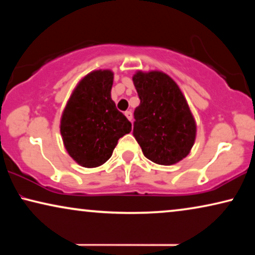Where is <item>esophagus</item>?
Returning <instances> with one entry per match:
<instances>
[{
  "label": "esophagus",
  "mask_w": 255,
  "mask_h": 255,
  "mask_svg": "<svg viewBox=\"0 0 255 255\" xmlns=\"http://www.w3.org/2000/svg\"><path fill=\"white\" fill-rule=\"evenodd\" d=\"M124 115H125V116H127V118H128V121L132 122V118H133V116H132V113H131V111H128H128H125Z\"/></svg>",
  "instance_id": "esophagus-1"
}]
</instances>
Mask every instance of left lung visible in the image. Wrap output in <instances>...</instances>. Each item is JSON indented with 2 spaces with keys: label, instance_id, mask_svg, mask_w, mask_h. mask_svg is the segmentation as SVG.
<instances>
[{
  "label": "left lung",
  "instance_id": "left-lung-1",
  "mask_svg": "<svg viewBox=\"0 0 255 255\" xmlns=\"http://www.w3.org/2000/svg\"><path fill=\"white\" fill-rule=\"evenodd\" d=\"M140 104L134 110L133 135L146 158L170 166L190 153L196 122L176 82L161 71L133 75Z\"/></svg>",
  "mask_w": 255,
  "mask_h": 255
}]
</instances>
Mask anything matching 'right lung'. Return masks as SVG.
<instances>
[{
  "label": "right lung",
  "mask_w": 255,
  "mask_h": 255,
  "mask_svg": "<svg viewBox=\"0 0 255 255\" xmlns=\"http://www.w3.org/2000/svg\"><path fill=\"white\" fill-rule=\"evenodd\" d=\"M113 83L110 69L88 73L76 85L62 111L60 133L66 151L86 168L107 162L118 139L131 131V123L111 100Z\"/></svg>",
  "instance_id": "1"
}]
</instances>
